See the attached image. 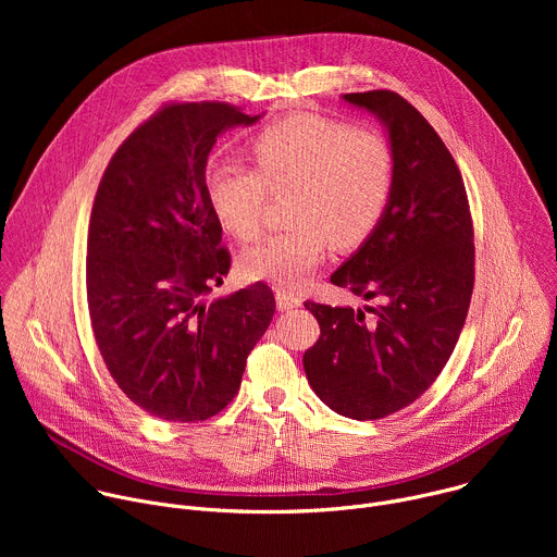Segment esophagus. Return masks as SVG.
<instances>
[{
    "label": "esophagus",
    "instance_id": "34e87169",
    "mask_svg": "<svg viewBox=\"0 0 557 557\" xmlns=\"http://www.w3.org/2000/svg\"><path fill=\"white\" fill-rule=\"evenodd\" d=\"M275 301H277L280 310H290V308L301 306V297L286 290V288H275Z\"/></svg>",
    "mask_w": 557,
    "mask_h": 557
}]
</instances>
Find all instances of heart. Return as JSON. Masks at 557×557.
<instances>
[{"label": "heart", "mask_w": 557, "mask_h": 557, "mask_svg": "<svg viewBox=\"0 0 557 557\" xmlns=\"http://www.w3.org/2000/svg\"><path fill=\"white\" fill-rule=\"evenodd\" d=\"M253 170L211 163L207 202L235 240L260 235L269 194L293 189L290 228L273 233L240 260L247 280L299 286L331 245H363L387 211L396 161L392 145L372 129L320 114H288L264 125L249 143Z\"/></svg>", "instance_id": "b5f03b06"}]
</instances>
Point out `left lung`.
Returning a JSON list of instances; mask_svg holds the SVG:
<instances>
[{
	"instance_id": "8db88e82",
	"label": "left lung",
	"mask_w": 557,
	"mask_h": 557,
	"mask_svg": "<svg viewBox=\"0 0 557 557\" xmlns=\"http://www.w3.org/2000/svg\"><path fill=\"white\" fill-rule=\"evenodd\" d=\"M344 99L385 123L396 172L385 215L331 282L379 304L304 301L322 331L304 370L331 410L376 421L414 404L454 352L473 290V222L456 161L412 103L392 90Z\"/></svg>"
}]
</instances>
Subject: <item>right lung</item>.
Wrapping results in <instances>:
<instances>
[{
  "mask_svg": "<svg viewBox=\"0 0 557 557\" xmlns=\"http://www.w3.org/2000/svg\"><path fill=\"white\" fill-rule=\"evenodd\" d=\"M258 119L222 101L165 103L121 143L95 196L92 333L127 399L163 421L222 412L273 320L264 282L205 301L231 269L207 202V158L218 134Z\"/></svg>",
  "mask_w": 557,
  "mask_h": 557,
  "instance_id": "right-lung-1",
  "label": "right lung"
}]
</instances>
